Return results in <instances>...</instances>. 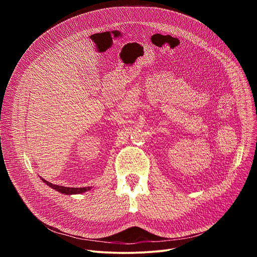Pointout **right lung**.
<instances>
[{
  "instance_id": "right-lung-1",
  "label": "right lung",
  "mask_w": 257,
  "mask_h": 257,
  "mask_svg": "<svg viewBox=\"0 0 257 257\" xmlns=\"http://www.w3.org/2000/svg\"><path fill=\"white\" fill-rule=\"evenodd\" d=\"M41 179L43 180V182H45L47 185H49L51 188L55 189L56 191L62 193V194H65V195H72V194H81V193H84L88 190L91 189V187H65V186H60V185H56V184H53V183L45 180L44 178L41 177Z\"/></svg>"
}]
</instances>
